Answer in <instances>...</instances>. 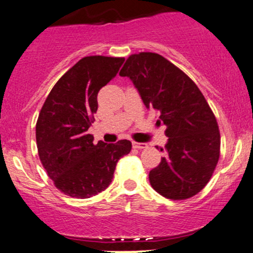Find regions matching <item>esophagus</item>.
Here are the masks:
<instances>
[{
  "mask_svg": "<svg viewBox=\"0 0 253 253\" xmlns=\"http://www.w3.org/2000/svg\"><path fill=\"white\" fill-rule=\"evenodd\" d=\"M132 146L134 149H146L147 144L146 143H137V142H132Z\"/></svg>",
  "mask_w": 253,
  "mask_h": 253,
  "instance_id": "obj_1",
  "label": "esophagus"
}]
</instances>
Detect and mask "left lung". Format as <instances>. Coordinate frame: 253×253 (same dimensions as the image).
I'll return each mask as SVG.
<instances>
[{"mask_svg":"<svg viewBox=\"0 0 253 253\" xmlns=\"http://www.w3.org/2000/svg\"><path fill=\"white\" fill-rule=\"evenodd\" d=\"M129 77L146 108L158 111L169 142L162 162L150 170L152 188L170 200L198 194L211 180L219 158L217 121L205 96L186 73L152 52L131 54L120 72Z\"/></svg>","mask_w":253,"mask_h":253,"instance_id":"left-lung-1","label":"left lung"}]
</instances>
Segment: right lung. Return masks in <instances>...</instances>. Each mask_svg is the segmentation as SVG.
Wrapping results in <instances>:
<instances>
[{
	"instance_id": "1",
	"label": "right lung",
	"mask_w": 253,
	"mask_h": 253,
	"mask_svg": "<svg viewBox=\"0 0 253 253\" xmlns=\"http://www.w3.org/2000/svg\"><path fill=\"white\" fill-rule=\"evenodd\" d=\"M124 58L90 55L57 81L36 124L39 159L59 191L88 199L110 185L116 164L131 151L130 140L98 142L87 131L97 110V93L117 74Z\"/></svg>"
}]
</instances>
